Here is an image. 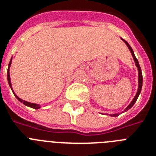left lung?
Here are the masks:
<instances>
[{
    "mask_svg": "<svg viewBox=\"0 0 156 156\" xmlns=\"http://www.w3.org/2000/svg\"><path fill=\"white\" fill-rule=\"evenodd\" d=\"M122 40H123V39H122ZM124 42L126 43V44L127 45V47L129 48V49L130 50L131 53H132V56H133V60H134V61H135L136 66L138 67V91H137V94H136L135 97L133 98V100H132V102L130 103V104H129V106L126 108V110H125V111H127V110H129V109L130 108H132V107H133V104H135V102L137 101V99H138V95H139V94H140L141 90H142V86H143V74H142V69H141L140 66H139V63H138V59L136 58V56H135V55H134V53H133V49H132V48L129 46V44L128 43L126 42V40H124ZM119 114H112L111 116H117Z\"/></svg>",
    "mask_w": 156,
    "mask_h": 156,
    "instance_id": "8db88e82",
    "label": "left lung"
}]
</instances>
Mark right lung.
I'll list each match as a JSON object with an SVG mask.
<instances>
[{"label": "right lung", "instance_id": "right-lung-1", "mask_svg": "<svg viewBox=\"0 0 156 156\" xmlns=\"http://www.w3.org/2000/svg\"><path fill=\"white\" fill-rule=\"evenodd\" d=\"M11 61H12V58H11L10 61H9V67H8V71H7V79H8V83H9V87H11V90H12V91H13V93L14 94V92H13V89H12V87H11V83H10V78H9V66H10V64H11ZM14 95L16 96V98L18 99L20 102L23 103V104H25V105H27V106L28 107H30V108H40V105L39 104H31V103H29V102H27V101H25V100H21L20 98H18L17 95L14 94Z\"/></svg>", "mask_w": 156, "mask_h": 156}]
</instances>
